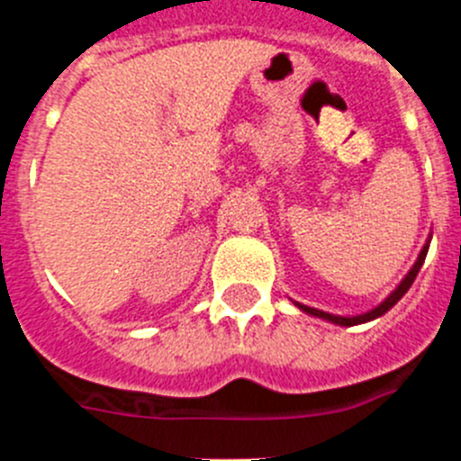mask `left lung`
<instances>
[{
    "mask_svg": "<svg viewBox=\"0 0 461 461\" xmlns=\"http://www.w3.org/2000/svg\"><path fill=\"white\" fill-rule=\"evenodd\" d=\"M427 249H429V244H425V247H422L420 256H418V260H415V266L411 267V272H409V275H406L404 279H402V284H399V286L394 288V291L390 293V295L385 297V300H383V303L378 304L376 309H372V312H367V313H362V316H351V319H346V316H335V313L321 312V309L307 307V304H300V303H297V307L303 309V312L312 313V316H319V319H325V321H330V323H337V325H357V323H367V321H374V319H378V316H383V313L388 312V309H393L394 304H397L399 300H402V295H404V293L409 291V288H411V284H413V281H415V276H418V272H420L422 263H425Z\"/></svg>",
    "mask_w": 461,
    "mask_h": 461,
    "instance_id": "1",
    "label": "left lung"
}]
</instances>
